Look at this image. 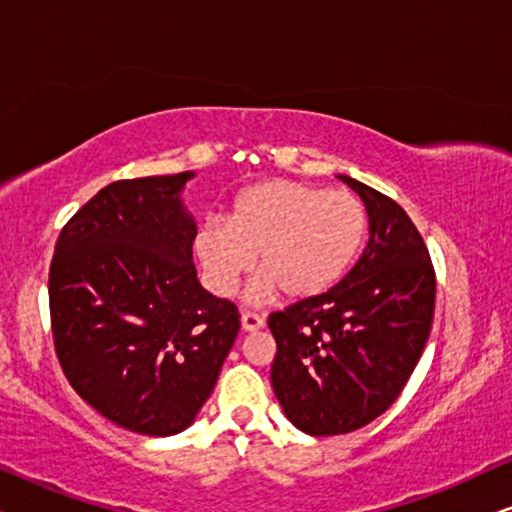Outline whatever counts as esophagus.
<instances>
[{"label":"esophagus","mask_w":512,"mask_h":512,"mask_svg":"<svg viewBox=\"0 0 512 512\" xmlns=\"http://www.w3.org/2000/svg\"><path fill=\"white\" fill-rule=\"evenodd\" d=\"M240 321H242V331H247V333H254V331H258V328L265 326V319L256 312H244Z\"/></svg>","instance_id":"1"}]
</instances>
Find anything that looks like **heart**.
Returning <instances> with one entry per match:
<instances>
[{
	"instance_id": "obj_1",
	"label": "heart",
	"mask_w": 512,
	"mask_h": 512,
	"mask_svg": "<svg viewBox=\"0 0 512 512\" xmlns=\"http://www.w3.org/2000/svg\"><path fill=\"white\" fill-rule=\"evenodd\" d=\"M359 195L289 179H270L237 193L226 221L202 223L195 254L216 296H233L254 265L261 275L251 300L279 291L303 300L345 277L368 235Z\"/></svg>"
}]
</instances>
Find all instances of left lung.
Returning a JSON list of instances; mask_svg holds the SVG:
<instances>
[{
	"label": "left lung",
	"mask_w": 512,
	"mask_h": 512,
	"mask_svg": "<svg viewBox=\"0 0 512 512\" xmlns=\"http://www.w3.org/2000/svg\"><path fill=\"white\" fill-rule=\"evenodd\" d=\"M368 207V244L333 289L272 312V389L310 436H340L380 417L410 380L431 333L436 272L403 207L338 174Z\"/></svg>",
	"instance_id": "1"
}]
</instances>
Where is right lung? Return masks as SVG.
<instances>
[{
    "label": "right lung",
    "mask_w": 512,
    "mask_h": 512,
    "mask_svg": "<svg viewBox=\"0 0 512 512\" xmlns=\"http://www.w3.org/2000/svg\"><path fill=\"white\" fill-rule=\"evenodd\" d=\"M193 177L104 186L62 228L48 272L69 384L109 422L144 436L193 424L240 331L237 307L198 282V226L181 200Z\"/></svg>",
    "instance_id": "add662e5"
}]
</instances>
